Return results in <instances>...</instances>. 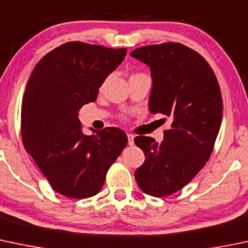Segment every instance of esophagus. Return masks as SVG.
Instances as JSON below:
<instances>
[{
  "label": "esophagus",
  "mask_w": 248,
  "mask_h": 248,
  "mask_svg": "<svg viewBox=\"0 0 248 248\" xmlns=\"http://www.w3.org/2000/svg\"><path fill=\"white\" fill-rule=\"evenodd\" d=\"M127 138H128V145L134 144V135L133 134H127Z\"/></svg>",
  "instance_id": "1"
}]
</instances>
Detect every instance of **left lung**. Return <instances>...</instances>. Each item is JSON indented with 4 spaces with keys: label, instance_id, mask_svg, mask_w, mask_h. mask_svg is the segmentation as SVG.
Listing matches in <instances>:
<instances>
[{
    "label": "left lung",
    "instance_id": "1",
    "mask_svg": "<svg viewBox=\"0 0 248 248\" xmlns=\"http://www.w3.org/2000/svg\"><path fill=\"white\" fill-rule=\"evenodd\" d=\"M152 77L148 109L170 119L164 140L137 137L145 161L134 176L145 194L164 197L186 186L205 165L222 121V97L213 69L194 49L165 43L134 49Z\"/></svg>",
    "mask_w": 248,
    "mask_h": 248
}]
</instances>
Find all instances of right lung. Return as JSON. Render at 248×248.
Masks as SVG:
<instances>
[{
  "label": "right lung",
  "instance_id": "add662e5",
  "mask_svg": "<svg viewBox=\"0 0 248 248\" xmlns=\"http://www.w3.org/2000/svg\"><path fill=\"white\" fill-rule=\"evenodd\" d=\"M127 54L126 48L71 41L35 65L21 106L26 151L53 190L87 199L102 189L106 174L127 145L121 129L108 127L85 135L78 111L97 98L98 89Z\"/></svg>",
  "mask_w": 248,
  "mask_h": 248
}]
</instances>
